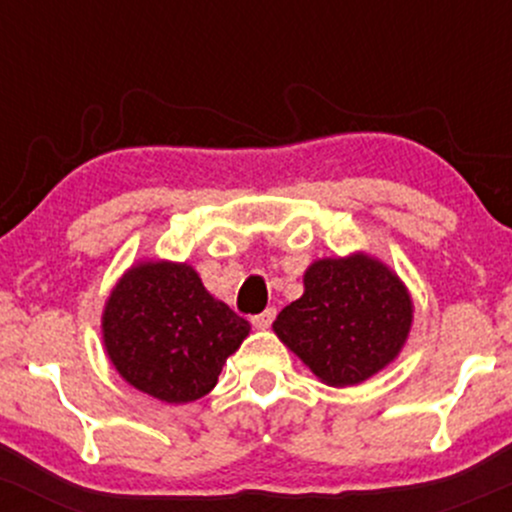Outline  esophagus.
<instances>
[{"instance_id":"34e87169","label":"esophagus","mask_w":512,"mask_h":512,"mask_svg":"<svg viewBox=\"0 0 512 512\" xmlns=\"http://www.w3.org/2000/svg\"><path fill=\"white\" fill-rule=\"evenodd\" d=\"M274 315H276V310L274 308H267V310H264V313L252 317V325H255L257 330H267V327L274 322Z\"/></svg>"}]
</instances>
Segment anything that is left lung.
Listing matches in <instances>:
<instances>
[{"label": "left lung", "mask_w": 512, "mask_h": 512, "mask_svg": "<svg viewBox=\"0 0 512 512\" xmlns=\"http://www.w3.org/2000/svg\"><path fill=\"white\" fill-rule=\"evenodd\" d=\"M414 301L397 272L368 252L322 257L303 274V296L276 315L272 330L317 380L366 383L407 344Z\"/></svg>", "instance_id": "obj_1"}]
</instances>
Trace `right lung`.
<instances>
[{"instance_id": "1", "label": "right lung", "mask_w": 512, "mask_h": 512, "mask_svg": "<svg viewBox=\"0 0 512 512\" xmlns=\"http://www.w3.org/2000/svg\"><path fill=\"white\" fill-rule=\"evenodd\" d=\"M101 334L125 383L166 404H187L214 390L250 322L211 296L192 264L151 257L110 289Z\"/></svg>"}]
</instances>
